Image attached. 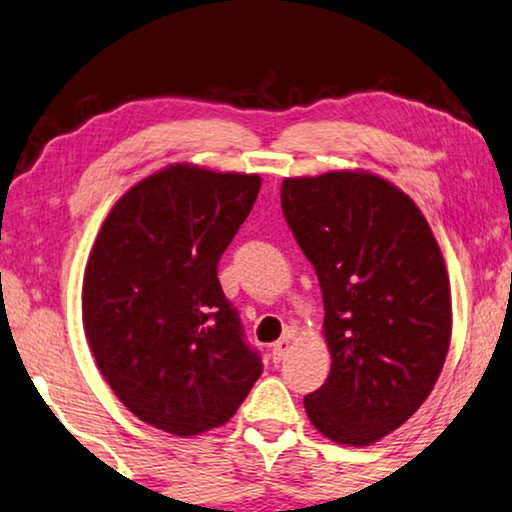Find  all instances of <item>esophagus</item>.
<instances>
[{
	"label": "esophagus",
	"mask_w": 512,
	"mask_h": 512,
	"mask_svg": "<svg viewBox=\"0 0 512 512\" xmlns=\"http://www.w3.org/2000/svg\"><path fill=\"white\" fill-rule=\"evenodd\" d=\"M290 352V334L279 338L277 343H272V359L274 361H281Z\"/></svg>",
	"instance_id": "esophagus-1"
}]
</instances>
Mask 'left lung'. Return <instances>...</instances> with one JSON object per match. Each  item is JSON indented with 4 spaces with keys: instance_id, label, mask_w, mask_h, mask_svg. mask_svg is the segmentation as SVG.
<instances>
[{
    "instance_id": "8db88e82",
    "label": "left lung",
    "mask_w": 512,
    "mask_h": 512,
    "mask_svg": "<svg viewBox=\"0 0 512 512\" xmlns=\"http://www.w3.org/2000/svg\"><path fill=\"white\" fill-rule=\"evenodd\" d=\"M281 208L316 267L332 371L304 398L318 432L368 446L426 403L451 345V286L432 229L371 171L283 178Z\"/></svg>"
}]
</instances>
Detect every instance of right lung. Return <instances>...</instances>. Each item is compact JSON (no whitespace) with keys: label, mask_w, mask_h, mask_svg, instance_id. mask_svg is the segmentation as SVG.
Wrapping results in <instances>:
<instances>
[{"label":"right lung","mask_w":512,"mask_h":512,"mask_svg":"<svg viewBox=\"0 0 512 512\" xmlns=\"http://www.w3.org/2000/svg\"><path fill=\"white\" fill-rule=\"evenodd\" d=\"M258 190V174L169 164L114 203L93 242L86 341L121 403L157 430L224 426L263 373L217 279Z\"/></svg>","instance_id":"right-lung-1"}]
</instances>
